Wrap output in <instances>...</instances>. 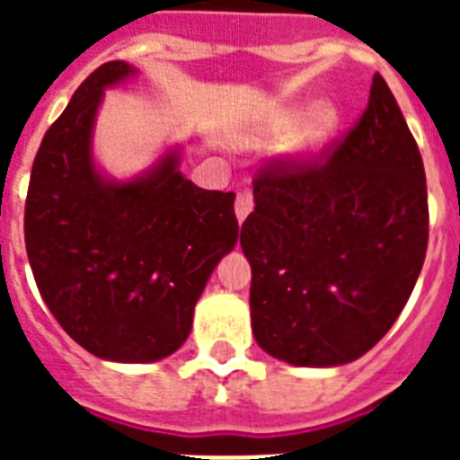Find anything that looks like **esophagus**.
Here are the masks:
<instances>
[{
  "instance_id": "esophagus-1",
  "label": "esophagus",
  "mask_w": 460,
  "mask_h": 460,
  "mask_svg": "<svg viewBox=\"0 0 460 460\" xmlns=\"http://www.w3.org/2000/svg\"><path fill=\"white\" fill-rule=\"evenodd\" d=\"M252 212V193L251 190H241L236 195V219L238 224L245 222V217Z\"/></svg>"
}]
</instances>
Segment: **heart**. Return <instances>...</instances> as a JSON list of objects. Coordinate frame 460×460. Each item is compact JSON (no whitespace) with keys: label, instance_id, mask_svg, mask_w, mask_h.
<instances>
[{"label":"heart","instance_id":"heart-1","mask_svg":"<svg viewBox=\"0 0 460 460\" xmlns=\"http://www.w3.org/2000/svg\"><path fill=\"white\" fill-rule=\"evenodd\" d=\"M303 121V110L301 107H291V110L281 111L279 117L274 119L272 126H270V133L277 136V138H287L291 133L298 131V126ZM336 124H339V111H336L334 104L329 102H317L307 117L305 126L301 128V136L296 138V143L291 146L288 155L294 159H305L320 150L327 138L334 133Z\"/></svg>","mask_w":460,"mask_h":460}]
</instances>
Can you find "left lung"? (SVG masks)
I'll use <instances>...</instances> for the list:
<instances>
[{
  "label": "left lung",
  "instance_id": "8db88e82",
  "mask_svg": "<svg viewBox=\"0 0 460 460\" xmlns=\"http://www.w3.org/2000/svg\"><path fill=\"white\" fill-rule=\"evenodd\" d=\"M241 226L260 349L298 367L365 356L392 329L428 251L420 150L385 78L329 157L270 162Z\"/></svg>",
  "mask_w": 460,
  "mask_h": 460
}]
</instances>
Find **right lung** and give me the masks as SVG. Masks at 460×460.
I'll use <instances>...</instances> for the list:
<instances>
[{
  "label": "right lung",
  "instance_id": "obj_1",
  "mask_svg": "<svg viewBox=\"0 0 460 460\" xmlns=\"http://www.w3.org/2000/svg\"><path fill=\"white\" fill-rule=\"evenodd\" d=\"M138 71L107 61L81 83L42 138L25 200V251L49 313L102 360L155 363L179 350L195 303L234 251V193L181 173V147L128 181L93 157L104 90Z\"/></svg>",
  "mask_w": 460,
  "mask_h": 460
}]
</instances>
